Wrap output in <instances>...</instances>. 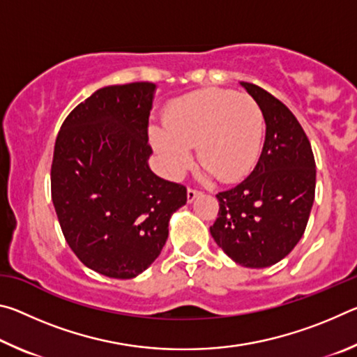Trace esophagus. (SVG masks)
Wrapping results in <instances>:
<instances>
[{
	"mask_svg": "<svg viewBox=\"0 0 357 357\" xmlns=\"http://www.w3.org/2000/svg\"><path fill=\"white\" fill-rule=\"evenodd\" d=\"M198 195H202L200 190L192 189V187H189V189H187V202H189V203H192L193 200H195Z\"/></svg>",
	"mask_w": 357,
	"mask_h": 357,
	"instance_id": "obj_1",
	"label": "esophagus"
}]
</instances>
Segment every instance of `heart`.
I'll return each instance as SVG.
<instances>
[{"mask_svg": "<svg viewBox=\"0 0 357 357\" xmlns=\"http://www.w3.org/2000/svg\"><path fill=\"white\" fill-rule=\"evenodd\" d=\"M149 140L162 168L178 178L192 164V149L208 176L236 183L257 164L263 142V113L250 96L208 88L173 100L164 128L153 126Z\"/></svg>", "mask_w": 357, "mask_h": 357, "instance_id": "obj_1", "label": "heart"}]
</instances>
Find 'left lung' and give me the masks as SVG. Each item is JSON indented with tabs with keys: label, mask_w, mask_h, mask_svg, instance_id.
Returning a JSON list of instances; mask_svg holds the SVG:
<instances>
[{
	"label": "left lung",
	"mask_w": 357,
	"mask_h": 357,
	"mask_svg": "<svg viewBox=\"0 0 357 357\" xmlns=\"http://www.w3.org/2000/svg\"><path fill=\"white\" fill-rule=\"evenodd\" d=\"M261 108L266 138L257 167L243 183L217 193L209 228L217 245L245 268H268L299 243L315 200V157L289 108L253 83L241 82Z\"/></svg>",
	"instance_id": "1"
}]
</instances>
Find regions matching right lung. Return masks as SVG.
I'll use <instances>...</instances> for the list:
<instances>
[{"mask_svg":"<svg viewBox=\"0 0 357 357\" xmlns=\"http://www.w3.org/2000/svg\"><path fill=\"white\" fill-rule=\"evenodd\" d=\"M155 84L100 88L78 104L58 132L52 200L80 261L112 279H132L160 255L168 222L187 189L148 165L149 112Z\"/></svg>","mask_w":357,"mask_h":357,"instance_id":"add662e5","label":"right lung"}]
</instances>
